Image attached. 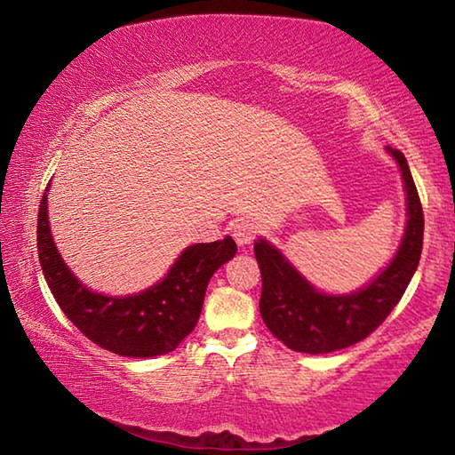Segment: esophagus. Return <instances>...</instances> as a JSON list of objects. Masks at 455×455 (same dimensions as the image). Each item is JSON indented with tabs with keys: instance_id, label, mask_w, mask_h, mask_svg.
Masks as SVG:
<instances>
[{
	"instance_id": "esophagus-1",
	"label": "esophagus",
	"mask_w": 455,
	"mask_h": 455,
	"mask_svg": "<svg viewBox=\"0 0 455 455\" xmlns=\"http://www.w3.org/2000/svg\"><path fill=\"white\" fill-rule=\"evenodd\" d=\"M230 235L236 241L238 246H246L252 238L257 236V225L252 220H236L233 227H230Z\"/></svg>"
}]
</instances>
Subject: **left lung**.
<instances>
[{
  "instance_id": "8db88e82",
  "label": "left lung",
  "mask_w": 455,
  "mask_h": 455,
  "mask_svg": "<svg viewBox=\"0 0 455 455\" xmlns=\"http://www.w3.org/2000/svg\"><path fill=\"white\" fill-rule=\"evenodd\" d=\"M402 172L405 190V227L395 255L363 287L351 292H325L315 287L267 238L255 241L263 276L260 317L289 349L321 355L351 347L381 325L403 297L423 244V211L410 166L399 150L385 146Z\"/></svg>"
}]
</instances>
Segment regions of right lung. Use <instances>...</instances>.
I'll return each mask as SVG.
<instances>
[{"instance_id":"1","label":"right lung","mask_w":455,"mask_h":455,"mask_svg":"<svg viewBox=\"0 0 455 455\" xmlns=\"http://www.w3.org/2000/svg\"><path fill=\"white\" fill-rule=\"evenodd\" d=\"M37 212V257L60 309L90 341L122 357L166 355L196 327L211 276L236 255L230 236L184 249L168 273L132 295H104L84 284L53 243L48 192Z\"/></svg>"}]
</instances>
